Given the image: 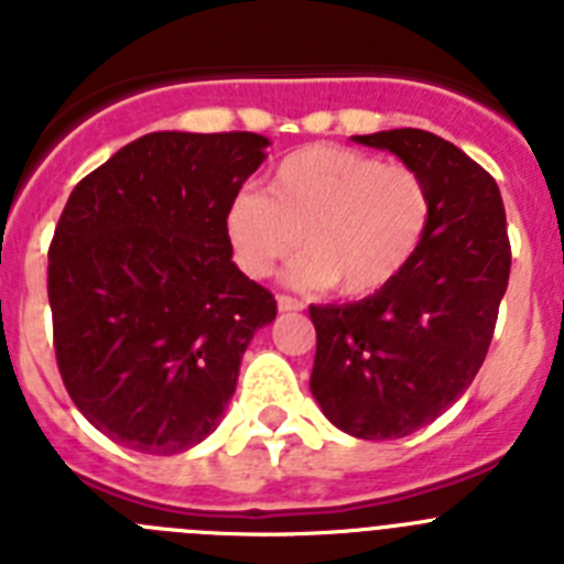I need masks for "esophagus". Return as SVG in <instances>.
Returning <instances> with one entry per match:
<instances>
[{
	"instance_id": "34e87169",
	"label": "esophagus",
	"mask_w": 564,
	"mask_h": 564,
	"mask_svg": "<svg viewBox=\"0 0 564 564\" xmlns=\"http://www.w3.org/2000/svg\"><path fill=\"white\" fill-rule=\"evenodd\" d=\"M276 307L282 313H291V311H302V302H299V299H293V296H276Z\"/></svg>"
}]
</instances>
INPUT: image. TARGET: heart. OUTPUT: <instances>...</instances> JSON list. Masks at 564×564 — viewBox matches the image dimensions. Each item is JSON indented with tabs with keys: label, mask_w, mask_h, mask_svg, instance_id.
I'll use <instances>...</instances> for the list:
<instances>
[{
	"label": "heart",
	"mask_w": 564,
	"mask_h": 564,
	"mask_svg": "<svg viewBox=\"0 0 564 564\" xmlns=\"http://www.w3.org/2000/svg\"><path fill=\"white\" fill-rule=\"evenodd\" d=\"M432 192L421 174L347 147H305L268 174L265 194L239 192L226 212L234 262L262 279L302 248L288 271L299 288L361 299L410 265L430 231Z\"/></svg>",
	"instance_id": "b5f03b06"
}]
</instances>
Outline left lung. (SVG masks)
<instances>
[{"mask_svg": "<svg viewBox=\"0 0 564 564\" xmlns=\"http://www.w3.org/2000/svg\"><path fill=\"white\" fill-rule=\"evenodd\" d=\"M392 152L432 192L421 248L390 285L347 305H311V392L333 426L392 441L446 412L475 381L506 296L511 246L495 177L423 129L352 134Z\"/></svg>", "mask_w": 564, "mask_h": 564, "instance_id": "obj_1", "label": "left lung"}]
</instances>
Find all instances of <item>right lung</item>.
<instances>
[{
	"label": "right lung",
	"mask_w": 564,
	"mask_h": 564,
	"mask_svg": "<svg viewBox=\"0 0 564 564\" xmlns=\"http://www.w3.org/2000/svg\"><path fill=\"white\" fill-rule=\"evenodd\" d=\"M268 147L253 132H149L69 194L47 253L58 372L78 412L127 449L206 441L253 333L276 318L226 234Z\"/></svg>",
	"instance_id": "obj_1"
}]
</instances>
